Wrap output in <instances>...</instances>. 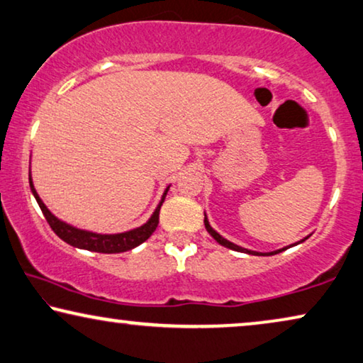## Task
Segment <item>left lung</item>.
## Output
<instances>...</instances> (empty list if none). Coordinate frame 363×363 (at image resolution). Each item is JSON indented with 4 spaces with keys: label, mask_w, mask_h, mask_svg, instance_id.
Segmentation results:
<instances>
[{
    "label": "left lung",
    "mask_w": 363,
    "mask_h": 363,
    "mask_svg": "<svg viewBox=\"0 0 363 363\" xmlns=\"http://www.w3.org/2000/svg\"><path fill=\"white\" fill-rule=\"evenodd\" d=\"M204 228H206V230L209 234H211V238L216 240L218 244H220V245H224V247H228V249H230V250H235V252H242V254H249V255H275V254H280V252H283V250H286V249H290V247H293V245H298V244H301V242H304V240H306L309 235H306V238L304 239H301V240H298V242H295V244H290V245H286V247H281V249H278V250H272V252H257V250H250V249H245V247H240V245H238V244H234V242H230V240H228L225 238H223V235H220L218 230H214L213 229V225L209 224V220H208V216H206V213H204Z\"/></svg>",
    "instance_id": "obj_1"
}]
</instances>
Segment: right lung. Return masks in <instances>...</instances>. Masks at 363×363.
<instances>
[{"label": "right lung", "mask_w": 363, "mask_h": 363, "mask_svg": "<svg viewBox=\"0 0 363 363\" xmlns=\"http://www.w3.org/2000/svg\"><path fill=\"white\" fill-rule=\"evenodd\" d=\"M29 186H30V191L34 194L35 201L39 204V208L42 209V213H44L47 223L50 224L52 230H54V233L59 235L64 242L77 247V249L99 252V254H119V252L130 250L134 249V247L145 242V240L152 235V233L157 229L162 203L165 201L167 193L170 190V185L165 188V191L162 194L160 201L154 209V213H152V216L147 219L143 225H139V228H134L130 230H124V233H118V234H101V233H93V230L75 228V225L68 224L65 220L57 218L55 214H52L49 211V208H47L44 201L40 199L38 191H35L30 172H29Z\"/></svg>", "instance_id": "add662e5"}]
</instances>
